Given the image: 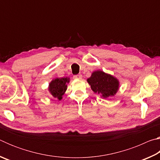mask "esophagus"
Wrapping results in <instances>:
<instances>
[{
  "label": "esophagus",
  "mask_w": 160,
  "mask_h": 160,
  "mask_svg": "<svg viewBox=\"0 0 160 160\" xmlns=\"http://www.w3.org/2000/svg\"><path fill=\"white\" fill-rule=\"evenodd\" d=\"M74 79H80L82 78V75L81 74H78V75H75L73 76Z\"/></svg>",
  "instance_id": "1"
}]
</instances>
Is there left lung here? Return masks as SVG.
<instances>
[{"label": "left lung", "instance_id": "1", "mask_svg": "<svg viewBox=\"0 0 160 160\" xmlns=\"http://www.w3.org/2000/svg\"><path fill=\"white\" fill-rule=\"evenodd\" d=\"M88 82L94 92L104 98L113 96L118 89L117 79L101 70L94 72L88 79Z\"/></svg>", "mask_w": 160, "mask_h": 160}]
</instances>
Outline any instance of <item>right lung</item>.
I'll list each match as a JSON object with an SVG mask.
<instances>
[{
    "mask_svg": "<svg viewBox=\"0 0 160 160\" xmlns=\"http://www.w3.org/2000/svg\"><path fill=\"white\" fill-rule=\"evenodd\" d=\"M68 82L69 80L67 78H56L55 80L51 81L48 90L52 96L61 100L62 96L66 90L67 83Z\"/></svg>",
    "mask_w": 160,
    "mask_h": 160,
    "instance_id": "obj_1",
    "label": "right lung"
}]
</instances>
